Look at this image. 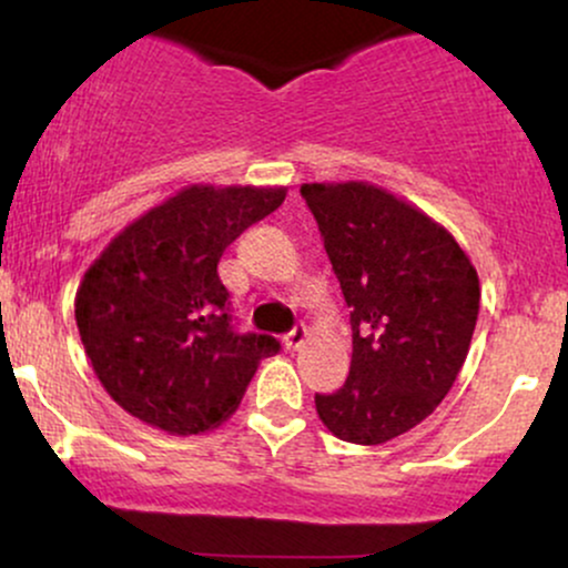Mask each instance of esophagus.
Wrapping results in <instances>:
<instances>
[{"label": "esophagus", "instance_id": "esophagus-1", "mask_svg": "<svg viewBox=\"0 0 568 568\" xmlns=\"http://www.w3.org/2000/svg\"><path fill=\"white\" fill-rule=\"evenodd\" d=\"M304 342H306V325H304V323H302V325H296V328H293L291 334H285V336H283L285 349H298V347H302Z\"/></svg>", "mask_w": 568, "mask_h": 568}]
</instances>
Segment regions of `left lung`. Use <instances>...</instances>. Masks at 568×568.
Returning <instances> with one entry per match:
<instances>
[{"instance_id":"left-lung-1","label":"left lung","mask_w":568,"mask_h":568,"mask_svg":"<svg viewBox=\"0 0 568 568\" xmlns=\"http://www.w3.org/2000/svg\"><path fill=\"white\" fill-rule=\"evenodd\" d=\"M349 306V376L315 395L328 433L379 446L425 422L454 387L480 306L454 234L368 181L302 184Z\"/></svg>"}]
</instances>
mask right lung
Instances as JSON below:
<instances>
[{
  "label": "right lung",
  "mask_w": 568,
  "mask_h": 568,
  "mask_svg": "<svg viewBox=\"0 0 568 568\" xmlns=\"http://www.w3.org/2000/svg\"><path fill=\"white\" fill-rule=\"evenodd\" d=\"M285 186L189 184L130 221L84 272L74 317L98 382L143 425L202 435L237 410L280 344L232 328L219 258Z\"/></svg>",
  "instance_id": "1"
}]
</instances>
